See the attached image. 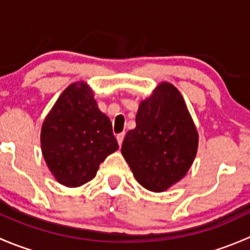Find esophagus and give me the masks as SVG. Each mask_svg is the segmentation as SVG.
<instances>
[{"label": "esophagus", "instance_id": "esophagus-1", "mask_svg": "<svg viewBox=\"0 0 250 250\" xmlns=\"http://www.w3.org/2000/svg\"><path fill=\"white\" fill-rule=\"evenodd\" d=\"M117 141H118V145H122L123 143V139H125V133H120V134H117Z\"/></svg>", "mask_w": 250, "mask_h": 250}]
</instances>
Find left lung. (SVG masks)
<instances>
[{
    "label": "left lung",
    "instance_id": "left-lung-1",
    "mask_svg": "<svg viewBox=\"0 0 250 250\" xmlns=\"http://www.w3.org/2000/svg\"><path fill=\"white\" fill-rule=\"evenodd\" d=\"M137 127L125 134L122 155L141 186L161 192L190 169L198 146V133L180 92L161 83L141 102Z\"/></svg>",
    "mask_w": 250,
    "mask_h": 250
}]
</instances>
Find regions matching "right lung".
I'll use <instances>...</instances> for the list:
<instances>
[{
  "label": "right lung",
  "mask_w": 250,
  "mask_h": 250,
  "mask_svg": "<svg viewBox=\"0 0 250 250\" xmlns=\"http://www.w3.org/2000/svg\"><path fill=\"white\" fill-rule=\"evenodd\" d=\"M41 147L50 172L69 188L92 180L100 163L117 150L109 117L85 83H72L62 93L42 125Z\"/></svg>",
  "instance_id": "obj_1"
}]
</instances>
